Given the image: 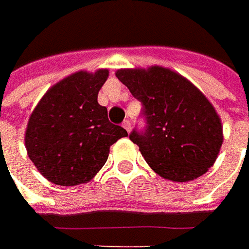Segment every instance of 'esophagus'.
<instances>
[{
	"mask_svg": "<svg viewBox=\"0 0 249 249\" xmlns=\"http://www.w3.org/2000/svg\"><path fill=\"white\" fill-rule=\"evenodd\" d=\"M122 126L124 127V129L127 130V131H130V129H131V123H130L129 119H126L123 123H122Z\"/></svg>",
	"mask_w": 249,
	"mask_h": 249,
	"instance_id": "esophagus-1",
	"label": "esophagus"
}]
</instances>
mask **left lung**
I'll return each mask as SVG.
<instances>
[{
  "label": "left lung",
  "mask_w": 249,
  "mask_h": 249,
  "mask_svg": "<svg viewBox=\"0 0 249 249\" xmlns=\"http://www.w3.org/2000/svg\"><path fill=\"white\" fill-rule=\"evenodd\" d=\"M116 77L141 102L144 126L134 127L129 137L149 166L173 181L202 176L223 142L220 119L205 95L160 66L120 69Z\"/></svg>",
  "instance_id": "8db88e82"
}]
</instances>
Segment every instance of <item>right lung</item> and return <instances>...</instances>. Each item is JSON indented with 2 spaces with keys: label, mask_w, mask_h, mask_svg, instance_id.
Segmentation results:
<instances>
[{
  "label": "right lung",
  "mask_w": 249,
  "mask_h": 249,
  "mask_svg": "<svg viewBox=\"0 0 249 249\" xmlns=\"http://www.w3.org/2000/svg\"><path fill=\"white\" fill-rule=\"evenodd\" d=\"M107 77L108 71H98L63 79L45 92L29 119V158L53 184L87 183L105 165L110 145L127 136L97 101Z\"/></svg>",
  "instance_id": "1"
}]
</instances>
